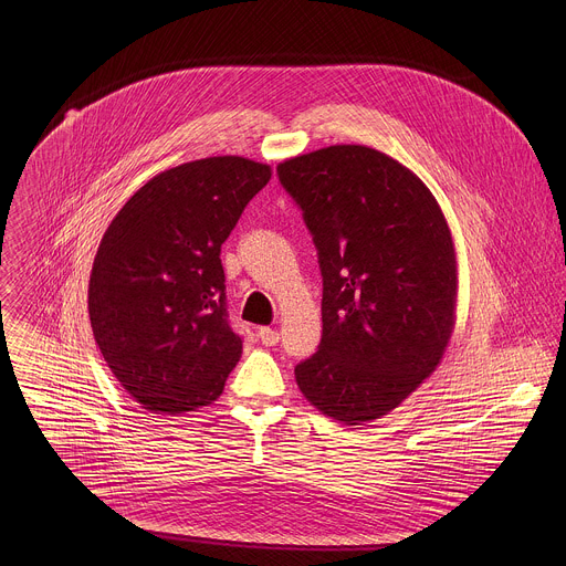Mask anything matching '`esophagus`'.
Returning <instances> with one entry per match:
<instances>
[{
  "label": "esophagus",
  "instance_id": "1",
  "mask_svg": "<svg viewBox=\"0 0 566 566\" xmlns=\"http://www.w3.org/2000/svg\"><path fill=\"white\" fill-rule=\"evenodd\" d=\"M259 339L265 344V346H274L279 342V331L276 328H270V326H261L259 328Z\"/></svg>",
  "mask_w": 566,
  "mask_h": 566
}]
</instances>
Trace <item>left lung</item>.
<instances>
[{"instance_id":"1","label":"left lung","mask_w":566,"mask_h":566,"mask_svg":"<svg viewBox=\"0 0 566 566\" xmlns=\"http://www.w3.org/2000/svg\"><path fill=\"white\" fill-rule=\"evenodd\" d=\"M323 272V339L294 368L305 399L348 427L386 416L436 370L455 324L458 261L427 185L366 146L279 163Z\"/></svg>"}]
</instances>
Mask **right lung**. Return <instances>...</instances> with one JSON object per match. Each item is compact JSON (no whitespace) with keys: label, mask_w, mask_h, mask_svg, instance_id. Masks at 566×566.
Returning a JSON list of instances; mask_svg holds the SVG:
<instances>
[{"label":"right lung","mask_w":566,"mask_h":566,"mask_svg":"<svg viewBox=\"0 0 566 566\" xmlns=\"http://www.w3.org/2000/svg\"><path fill=\"white\" fill-rule=\"evenodd\" d=\"M270 165L209 157L165 169L108 224L88 281L95 342L153 413L216 401L242 357L227 314L222 243L268 185Z\"/></svg>","instance_id":"right-lung-1"}]
</instances>
